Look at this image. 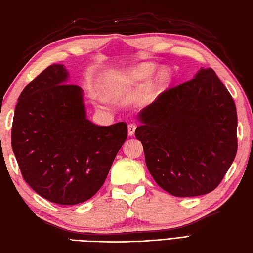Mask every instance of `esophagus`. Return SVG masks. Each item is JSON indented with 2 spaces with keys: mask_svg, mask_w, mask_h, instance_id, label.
Segmentation results:
<instances>
[{
  "mask_svg": "<svg viewBox=\"0 0 253 253\" xmlns=\"http://www.w3.org/2000/svg\"><path fill=\"white\" fill-rule=\"evenodd\" d=\"M137 128V125L135 123H130L129 125H128V135L129 136H133L135 135V130Z\"/></svg>",
  "mask_w": 253,
  "mask_h": 253,
  "instance_id": "obj_1",
  "label": "esophagus"
}]
</instances>
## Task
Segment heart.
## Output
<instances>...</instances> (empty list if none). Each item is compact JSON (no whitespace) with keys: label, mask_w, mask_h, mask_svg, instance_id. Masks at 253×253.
<instances>
[{"label":"heart","mask_w":253,"mask_h":253,"mask_svg":"<svg viewBox=\"0 0 253 253\" xmlns=\"http://www.w3.org/2000/svg\"><path fill=\"white\" fill-rule=\"evenodd\" d=\"M153 69H154L153 65H150V64H143V65H140L139 67L132 69V71H130L129 73L124 74L120 78L121 84H129L140 82V80L147 78L149 75L153 72ZM165 78H166V72L160 71L157 74V76L153 78L152 82L150 83V87L152 89L160 87V85L164 83Z\"/></svg>","instance_id":"obj_1"}]
</instances>
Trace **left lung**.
I'll list each match as a JSON object with an SVG mask.
<instances>
[{
	"instance_id": "1",
	"label": "left lung",
	"mask_w": 253,
	"mask_h": 253,
	"mask_svg": "<svg viewBox=\"0 0 253 253\" xmlns=\"http://www.w3.org/2000/svg\"><path fill=\"white\" fill-rule=\"evenodd\" d=\"M139 120L135 135L162 189L196 197L221 184L237 153V111L212 68L163 91Z\"/></svg>"
}]
</instances>
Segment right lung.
<instances>
[{
  "label": "right lung",
  "instance_id": "obj_1",
  "mask_svg": "<svg viewBox=\"0 0 253 253\" xmlns=\"http://www.w3.org/2000/svg\"><path fill=\"white\" fill-rule=\"evenodd\" d=\"M66 69L53 64L20 93L12 148L24 180L38 195L63 206L99 191L127 138V124L98 126L85 118L83 90L65 84Z\"/></svg>",
  "mask_w": 253,
  "mask_h": 253
}]
</instances>
